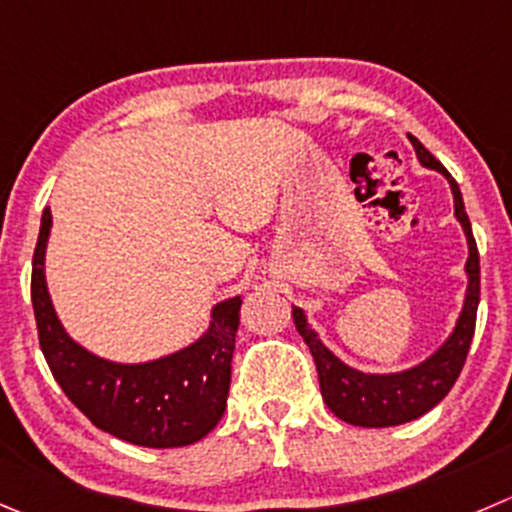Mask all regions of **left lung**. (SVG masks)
<instances>
[{"instance_id":"left-lung-1","label":"left lung","mask_w":512,"mask_h":512,"mask_svg":"<svg viewBox=\"0 0 512 512\" xmlns=\"http://www.w3.org/2000/svg\"><path fill=\"white\" fill-rule=\"evenodd\" d=\"M408 140L413 142L420 165L440 172L448 180L455 202V217H458L465 240H468V262H465L468 290H465L463 310H460L458 322H455L448 340L433 355L425 357L418 365L408 367V370L385 372V375L362 372L345 365L330 347H325L320 335L307 322L305 312L300 307H292V320H295L297 332L315 357L322 400L337 418L350 425H360V428H393V425L410 423V420L433 410L458 380L475 335V315H478L480 302V255L463 205V195H460L458 182L425 150L423 142L413 135H408Z\"/></svg>"}]
</instances>
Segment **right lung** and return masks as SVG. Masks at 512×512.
Wrapping results in <instances>:
<instances>
[{"label":"right lung","mask_w":512,"mask_h":512,"mask_svg":"<svg viewBox=\"0 0 512 512\" xmlns=\"http://www.w3.org/2000/svg\"><path fill=\"white\" fill-rule=\"evenodd\" d=\"M52 212H42L32 260V307L44 360L69 400L104 433L142 448H182L205 438L227 408L240 295L212 307L192 345L147 362H114L74 342L54 312L44 277Z\"/></svg>","instance_id":"obj_1"}]
</instances>
